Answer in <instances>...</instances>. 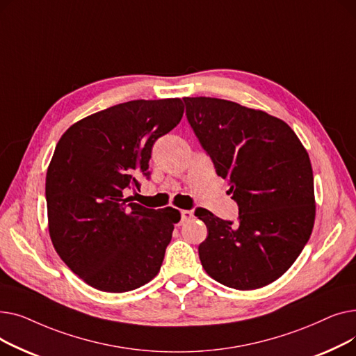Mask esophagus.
I'll list each match as a JSON object with an SVG mask.
<instances>
[{
	"label": "esophagus",
	"mask_w": 356,
	"mask_h": 356,
	"mask_svg": "<svg viewBox=\"0 0 356 356\" xmlns=\"http://www.w3.org/2000/svg\"><path fill=\"white\" fill-rule=\"evenodd\" d=\"M181 222H188L193 218V212L192 211H181Z\"/></svg>",
	"instance_id": "obj_1"
}]
</instances>
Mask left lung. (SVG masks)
I'll list each match as a JSON object with an SVG mask.
<instances>
[{
  "mask_svg": "<svg viewBox=\"0 0 356 356\" xmlns=\"http://www.w3.org/2000/svg\"><path fill=\"white\" fill-rule=\"evenodd\" d=\"M183 101L239 209L236 223L196 209L208 228L199 245L202 267L227 287H264L293 266L310 238L316 207L309 154L284 121L264 111L207 97Z\"/></svg>",
  "mask_w": 356,
  "mask_h": 356,
  "instance_id": "1",
  "label": "left lung"
}]
</instances>
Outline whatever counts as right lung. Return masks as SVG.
Returning <instances> with one entry per match:
<instances>
[{"mask_svg":"<svg viewBox=\"0 0 356 356\" xmlns=\"http://www.w3.org/2000/svg\"><path fill=\"white\" fill-rule=\"evenodd\" d=\"M183 111L179 98L124 102L73 124L56 145L46 176L50 238L93 289L131 291L159 274L180 212L144 208L124 192L149 176L156 140Z\"/></svg>","mask_w":356,"mask_h":356,"instance_id":"add662e5","label":"right lung"}]
</instances>
